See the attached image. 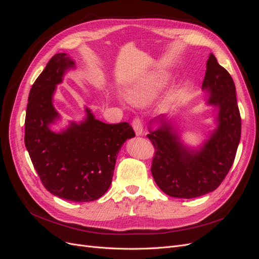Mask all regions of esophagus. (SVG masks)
I'll use <instances>...</instances> for the list:
<instances>
[{
    "mask_svg": "<svg viewBox=\"0 0 259 259\" xmlns=\"http://www.w3.org/2000/svg\"><path fill=\"white\" fill-rule=\"evenodd\" d=\"M133 127L136 133L137 136H142L144 134V127H143V122L139 119H135L133 121Z\"/></svg>",
    "mask_w": 259,
    "mask_h": 259,
    "instance_id": "1",
    "label": "esophagus"
}]
</instances>
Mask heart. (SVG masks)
<instances>
[{
  "mask_svg": "<svg viewBox=\"0 0 259 259\" xmlns=\"http://www.w3.org/2000/svg\"><path fill=\"white\" fill-rule=\"evenodd\" d=\"M169 75L162 71H155L140 80L128 91L127 98L132 104L144 106L152 101L168 83Z\"/></svg>",
  "mask_w": 259,
  "mask_h": 259,
  "instance_id": "1",
  "label": "heart"
}]
</instances>
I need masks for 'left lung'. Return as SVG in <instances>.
I'll use <instances>...</instances> for the list:
<instances>
[{
  "instance_id": "1",
  "label": "left lung",
  "mask_w": 259,
  "mask_h": 259,
  "mask_svg": "<svg viewBox=\"0 0 259 259\" xmlns=\"http://www.w3.org/2000/svg\"><path fill=\"white\" fill-rule=\"evenodd\" d=\"M202 90L207 106L217 109L216 128L198 148L184 144L174 117L161 115L150 123L148 138L155 148L151 173L155 184L169 197L192 199L214 191L231 168L241 138V116L236 86L229 72L213 54L206 62Z\"/></svg>"
}]
</instances>
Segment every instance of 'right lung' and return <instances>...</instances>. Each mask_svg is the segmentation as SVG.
<instances>
[{"label": "right lung", "instance_id": "right-lung-1", "mask_svg": "<svg viewBox=\"0 0 259 259\" xmlns=\"http://www.w3.org/2000/svg\"><path fill=\"white\" fill-rule=\"evenodd\" d=\"M75 62L66 53L51 58L30 90L25 121V145L43 186L52 194L73 202H91L106 193L112 182L122 145L135 137L122 122H101L85 108V119L71 121L60 132L51 126L60 119L53 105L57 84Z\"/></svg>", "mask_w": 259, "mask_h": 259}]
</instances>
